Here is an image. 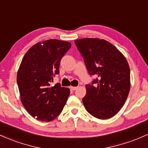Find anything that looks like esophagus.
Returning a JSON list of instances; mask_svg holds the SVG:
<instances>
[{"label":"esophagus","instance_id":"esophagus-1","mask_svg":"<svg viewBox=\"0 0 148 148\" xmlns=\"http://www.w3.org/2000/svg\"><path fill=\"white\" fill-rule=\"evenodd\" d=\"M70 88H71V90H75L77 88V87H74V86H71L70 87Z\"/></svg>","mask_w":148,"mask_h":148}]
</instances>
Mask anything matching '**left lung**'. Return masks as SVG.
I'll list each match as a JSON object with an SVG mask.
<instances>
[{
    "mask_svg": "<svg viewBox=\"0 0 148 148\" xmlns=\"http://www.w3.org/2000/svg\"><path fill=\"white\" fill-rule=\"evenodd\" d=\"M90 77L86 85L83 103L89 114L100 119L116 114L130 90V68L122 53L110 42L99 38H82L74 41Z\"/></svg>",
    "mask_w": 148,
    "mask_h": 148,
    "instance_id": "8db88e82",
    "label": "left lung"
}]
</instances>
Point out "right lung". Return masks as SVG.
I'll return each instance as SVG.
<instances>
[{"instance_id": "add662e5", "label": "right lung", "mask_w": 148, "mask_h": 148, "mask_svg": "<svg viewBox=\"0 0 148 148\" xmlns=\"http://www.w3.org/2000/svg\"><path fill=\"white\" fill-rule=\"evenodd\" d=\"M71 46L69 42L50 39L34 45L24 55L17 82L24 107L36 119L52 121L65 105L69 89L60 83L50 86V83L60 73L61 59Z\"/></svg>"}]
</instances>
